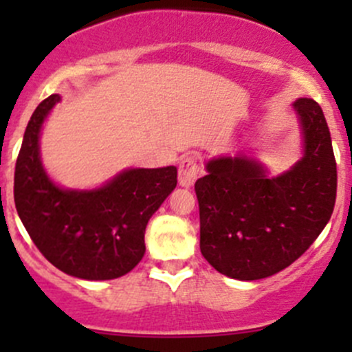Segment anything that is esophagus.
<instances>
[{
  "label": "esophagus",
  "mask_w": 352,
  "mask_h": 352,
  "mask_svg": "<svg viewBox=\"0 0 352 352\" xmlns=\"http://www.w3.org/2000/svg\"><path fill=\"white\" fill-rule=\"evenodd\" d=\"M199 172H201V166H199L197 160L194 156H186L179 163V184L182 187H192L197 180Z\"/></svg>",
  "instance_id": "34e87169"
}]
</instances>
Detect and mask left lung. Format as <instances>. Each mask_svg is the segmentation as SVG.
<instances>
[{"mask_svg": "<svg viewBox=\"0 0 352 352\" xmlns=\"http://www.w3.org/2000/svg\"><path fill=\"white\" fill-rule=\"evenodd\" d=\"M303 156L267 179L247 156L208 162L196 182L201 252L218 272L240 281L264 279L300 258L332 216L337 165L327 120L311 98L294 102Z\"/></svg>", "mask_w": 352, "mask_h": 352, "instance_id": "obj_1", "label": "left lung"}]
</instances>
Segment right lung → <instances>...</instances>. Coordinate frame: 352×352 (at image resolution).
<instances>
[{"label": "right lung", "instance_id": "right-lung-1", "mask_svg": "<svg viewBox=\"0 0 352 352\" xmlns=\"http://www.w3.org/2000/svg\"><path fill=\"white\" fill-rule=\"evenodd\" d=\"M59 95L32 113L15 165V206L41 254L66 274L116 279L143 258L144 230L177 186V168H133L95 190L59 189L44 172L38 133Z\"/></svg>", "mask_w": 352, "mask_h": 352}]
</instances>
